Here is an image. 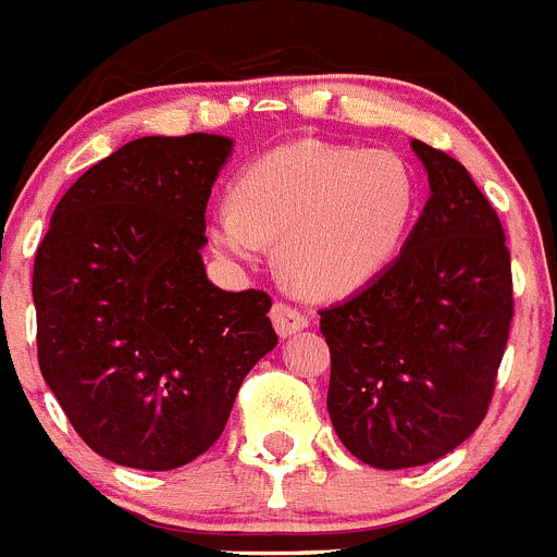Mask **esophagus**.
I'll list each match as a JSON object with an SVG mask.
<instances>
[{
  "instance_id": "34e87169",
  "label": "esophagus",
  "mask_w": 557,
  "mask_h": 557,
  "mask_svg": "<svg viewBox=\"0 0 557 557\" xmlns=\"http://www.w3.org/2000/svg\"><path fill=\"white\" fill-rule=\"evenodd\" d=\"M272 322H274V327H277L280 336H292V333L308 327V322H311V319H308L306 311H299L297 306H292V302H274Z\"/></svg>"
}]
</instances>
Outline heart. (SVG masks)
I'll return each mask as SVG.
<instances>
[{
  "mask_svg": "<svg viewBox=\"0 0 557 557\" xmlns=\"http://www.w3.org/2000/svg\"><path fill=\"white\" fill-rule=\"evenodd\" d=\"M418 182L386 148L299 139L251 159L232 201L210 212V238L235 260L277 240L280 274L308 297H342L393 263L412 224Z\"/></svg>",
  "mask_w": 557,
  "mask_h": 557,
  "instance_id": "b5f03b06",
  "label": "heart"
}]
</instances>
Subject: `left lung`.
Returning a JSON list of instances; mask_svg holds the SVG:
<instances>
[{
    "mask_svg": "<svg viewBox=\"0 0 557 557\" xmlns=\"http://www.w3.org/2000/svg\"><path fill=\"white\" fill-rule=\"evenodd\" d=\"M432 196L386 272L319 311L331 347L327 412L372 468L446 457L485 420L512 319L505 230L468 171L412 143Z\"/></svg>",
    "mask_w": 557,
    "mask_h": 557,
    "instance_id": "1",
    "label": "left lung"
}]
</instances>
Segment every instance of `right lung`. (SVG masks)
<instances>
[{
    "label": "right lung",
    "instance_id": "right-lung-1",
    "mask_svg": "<svg viewBox=\"0 0 557 557\" xmlns=\"http://www.w3.org/2000/svg\"><path fill=\"white\" fill-rule=\"evenodd\" d=\"M232 143L139 137L64 193L33 263L41 375L91 451L143 471L221 437L277 345L265 292L207 280V201Z\"/></svg>",
    "mask_w": 557,
    "mask_h": 557
}]
</instances>
